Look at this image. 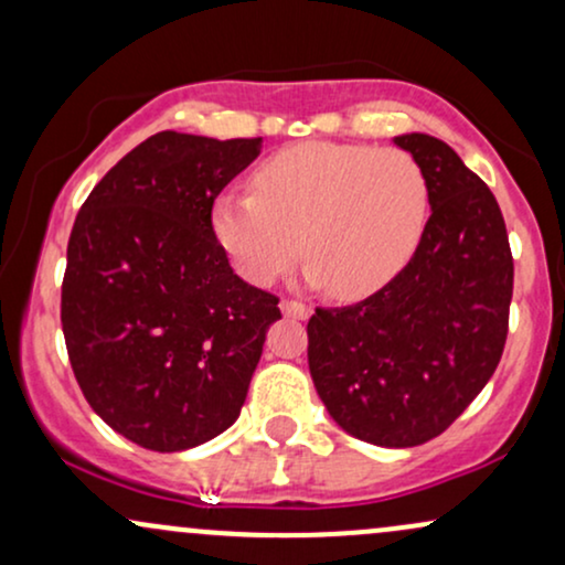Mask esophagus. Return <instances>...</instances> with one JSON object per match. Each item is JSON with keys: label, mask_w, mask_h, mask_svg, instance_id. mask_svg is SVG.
<instances>
[{"label": "esophagus", "mask_w": 565, "mask_h": 565, "mask_svg": "<svg viewBox=\"0 0 565 565\" xmlns=\"http://www.w3.org/2000/svg\"><path fill=\"white\" fill-rule=\"evenodd\" d=\"M278 308H281L284 316L297 318V321H305V318L310 316L308 305H302V302H297V300H281V305H278Z\"/></svg>", "instance_id": "1"}]
</instances>
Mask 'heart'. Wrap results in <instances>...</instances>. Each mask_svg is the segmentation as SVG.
I'll return each instance as SVG.
<instances>
[{
	"label": "heart",
	"mask_w": 565,
	"mask_h": 565,
	"mask_svg": "<svg viewBox=\"0 0 565 565\" xmlns=\"http://www.w3.org/2000/svg\"><path fill=\"white\" fill-rule=\"evenodd\" d=\"M255 194H223L213 231L234 268L274 284L300 255L305 276L339 300H363L405 268L429 217V179L397 147L308 141L257 168Z\"/></svg>",
	"instance_id": "obj_1"
}]
</instances>
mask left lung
Masks as SVG:
<instances>
[{
  "label": "left lung",
  "mask_w": 565,
  "mask_h": 565,
  "mask_svg": "<svg viewBox=\"0 0 565 565\" xmlns=\"http://www.w3.org/2000/svg\"><path fill=\"white\" fill-rule=\"evenodd\" d=\"M429 179L431 215L411 263L376 295L316 308L308 365L329 416L379 447L439 437L498 369L513 255L489 186L429 134L394 136Z\"/></svg>",
  "instance_id": "8db88e82"
}]
</instances>
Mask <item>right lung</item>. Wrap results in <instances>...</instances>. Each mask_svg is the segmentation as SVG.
<instances>
[{"label": "right lung", "mask_w": 565, "mask_h": 565, "mask_svg": "<svg viewBox=\"0 0 565 565\" xmlns=\"http://www.w3.org/2000/svg\"><path fill=\"white\" fill-rule=\"evenodd\" d=\"M263 139L160 131L107 171L73 223L63 334L92 411L134 445L181 452L236 418L281 318L215 239L213 202Z\"/></svg>", "instance_id": "add662e5"}]
</instances>
